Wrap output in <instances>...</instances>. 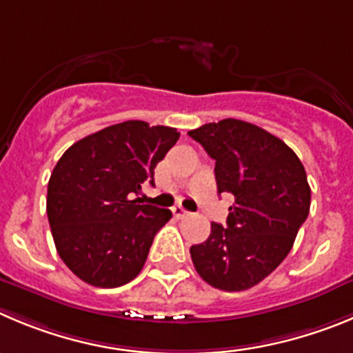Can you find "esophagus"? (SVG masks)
Listing matches in <instances>:
<instances>
[{"mask_svg": "<svg viewBox=\"0 0 353 353\" xmlns=\"http://www.w3.org/2000/svg\"><path fill=\"white\" fill-rule=\"evenodd\" d=\"M171 212H173V215L176 216V219H183V216L189 215V212H187V210H183L180 205L173 206V208H171Z\"/></svg>", "mask_w": 353, "mask_h": 353, "instance_id": "obj_1", "label": "esophagus"}]
</instances>
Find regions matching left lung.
Segmentation results:
<instances>
[{"mask_svg":"<svg viewBox=\"0 0 353 353\" xmlns=\"http://www.w3.org/2000/svg\"><path fill=\"white\" fill-rule=\"evenodd\" d=\"M189 137L215 159L219 194L234 196L228 225L212 222L208 240L190 247L194 268L215 289L247 290L280 266L308 216L305 166L280 138L238 119L210 122Z\"/></svg>","mask_w":353,"mask_h":353,"instance_id":"left-lung-1","label":"left lung"}]
</instances>
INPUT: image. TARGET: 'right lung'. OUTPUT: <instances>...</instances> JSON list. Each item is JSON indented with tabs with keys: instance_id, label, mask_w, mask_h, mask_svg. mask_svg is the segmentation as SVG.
<instances>
[{
	"instance_id": "right-lung-1",
	"label": "right lung",
	"mask_w": 353,
	"mask_h": 353,
	"mask_svg": "<svg viewBox=\"0 0 353 353\" xmlns=\"http://www.w3.org/2000/svg\"><path fill=\"white\" fill-rule=\"evenodd\" d=\"M180 132L128 121L71 145L52 171L47 215L57 254L80 280L113 289L140 274L171 212L140 205L143 183Z\"/></svg>"
}]
</instances>
